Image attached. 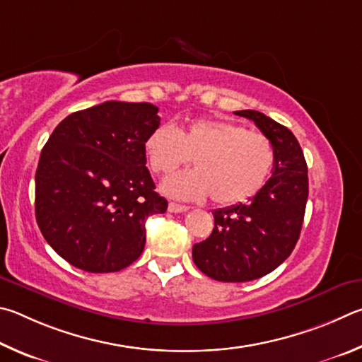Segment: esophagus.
Listing matches in <instances>:
<instances>
[{"label":"esophagus","instance_id":"1","mask_svg":"<svg viewBox=\"0 0 362 362\" xmlns=\"http://www.w3.org/2000/svg\"><path fill=\"white\" fill-rule=\"evenodd\" d=\"M189 210V206L181 205V204H175V202H170L168 204V211L170 213H185Z\"/></svg>","mask_w":362,"mask_h":362}]
</instances>
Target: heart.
<instances>
[{
    "label": "heart",
    "mask_w": 362,
    "mask_h": 362,
    "mask_svg": "<svg viewBox=\"0 0 362 362\" xmlns=\"http://www.w3.org/2000/svg\"><path fill=\"white\" fill-rule=\"evenodd\" d=\"M152 171L170 175L194 160L195 170L168 177L163 192L218 205H237L256 195L274 168L275 149L259 132L227 119H197L186 130L158 125L144 143Z\"/></svg>",
    "instance_id": "obj_1"
}]
</instances>
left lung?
<instances>
[{
	"instance_id": "8db88e82",
	"label": "left lung",
	"mask_w": 362,
	"mask_h": 362,
	"mask_svg": "<svg viewBox=\"0 0 362 362\" xmlns=\"http://www.w3.org/2000/svg\"><path fill=\"white\" fill-rule=\"evenodd\" d=\"M252 120L275 149L272 177L248 204L214 210L211 235L192 248V259L206 276L243 283L274 272L299 240L308 199L307 162L286 127L255 110L235 111Z\"/></svg>"
}]
</instances>
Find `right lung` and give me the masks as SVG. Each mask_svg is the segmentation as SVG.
Listing matches in <instances>:
<instances>
[{"mask_svg":"<svg viewBox=\"0 0 362 362\" xmlns=\"http://www.w3.org/2000/svg\"><path fill=\"white\" fill-rule=\"evenodd\" d=\"M151 103L105 101L69 114L41 151L36 223L76 269L110 274L141 256L146 219L167 211L146 167L144 143L160 125Z\"/></svg>","mask_w":362,"mask_h":362,"instance_id":"1","label":"right lung"}]
</instances>
